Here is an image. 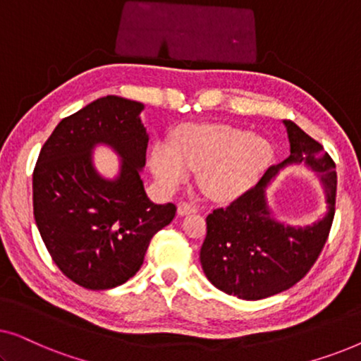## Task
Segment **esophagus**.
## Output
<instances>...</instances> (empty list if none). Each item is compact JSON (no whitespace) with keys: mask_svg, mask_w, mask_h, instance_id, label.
I'll return each mask as SVG.
<instances>
[{"mask_svg":"<svg viewBox=\"0 0 361 361\" xmlns=\"http://www.w3.org/2000/svg\"><path fill=\"white\" fill-rule=\"evenodd\" d=\"M197 207L189 204V202H180L179 207H177V214L179 215H189V214H195Z\"/></svg>","mask_w":361,"mask_h":361,"instance_id":"obj_1","label":"esophagus"}]
</instances>
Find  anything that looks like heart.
<instances>
[{
	"mask_svg": "<svg viewBox=\"0 0 361 361\" xmlns=\"http://www.w3.org/2000/svg\"><path fill=\"white\" fill-rule=\"evenodd\" d=\"M273 159L263 136L231 125H189L176 133L174 145L157 141L149 164L161 185L172 189L199 171V185L214 200H231L253 187Z\"/></svg>",
	"mask_w": 361,
	"mask_h": 361,
	"instance_id": "obj_1",
	"label": "heart"
}]
</instances>
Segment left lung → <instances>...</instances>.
<instances>
[{"label": "left lung", "mask_w": 361, "mask_h": 361, "mask_svg": "<svg viewBox=\"0 0 361 361\" xmlns=\"http://www.w3.org/2000/svg\"><path fill=\"white\" fill-rule=\"evenodd\" d=\"M290 154L271 166L258 184L225 209L207 216V236L200 250L202 269L225 294L259 300L299 283L317 261L335 215V162L317 141L290 120H284ZM304 161L323 180L328 214L307 227H289L272 219L265 187L286 165Z\"/></svg>", "instance_id": "1"}]
</instances>
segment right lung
I'll return each mask as SVG.
<instances>
[{"label":"right lung","instance_id":"add662e5","mask_svg":"<svg viewBox=\"0 0 361 361\" xmlns=\"http://www.w3.org/2000/svg\"><path fill=\"white\" fill-rule=\"evenodd\" d=\"M140 102L108 95L63 118L39 152L32 174L34 219L57 268L85 289L116 288L140 271L149 241L176 205L147 199L141 180L147 136ZM97 144L122 157L116 180L92 167Z\"/></svg>","mask_w":361,"mask_h":361}]
</instances>
